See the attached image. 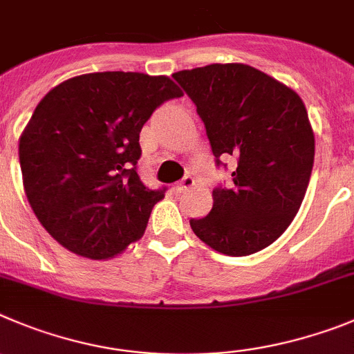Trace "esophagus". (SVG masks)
<instances>
[{
    "label": "esophagus",
    "mask_w": 354,
    "mask_h": 354,
    "mask_svg": "<svg viewBox=\"0 0 354 354\" xmlns=\"http://www.w3.org/2000/svg\"><path fill=\"white\" fill-rule=\"evenodd\" d=\"M193 186H194V179H193V177H191V175H184V179L177 183L175 189L179 191V193H184V191L191 189V187H193Z\"/></svg>",
    "instance_id": "esophagus-1"
}]
</instances>
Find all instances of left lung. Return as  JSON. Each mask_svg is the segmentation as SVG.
I'll return each mask as SVG.
<instances>
[{
	"label": "left lung",
	"mask_w": 354,
	"mask_h": 354,
	"mask_svg": "<svg viewBox=\"0 0 354 354\" xmlns=\"http://www.w3.org/2000/svg\"><path fill=\"white\" fill-rule=\"evenodd\" d=\"M196 105L217 167L233 156V186L212 191V210L191 219L214 251L248 256L275 242L302 205L314 165V133L302 98L241 63L174 73Z\"/></svg>",
	"instance_id": "left-lung-1"
}]
</instances>
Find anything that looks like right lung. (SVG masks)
<instances>
[{
  "label": "right lung",
  "mask_w": 354,
  "mask_h": 354,
  "mask_svg": "<svg viewBox=\"0 0 354 354\" xmlns=\"http://www.w3.org/2000/svg\"><path fill=\"white\" fill-rule=\"evenodd\" d=\"M183 91L168 77L102 71L41 98L19 138L22 183L38 221L68 251L105 259L147 228L165 196L137 174L142 126Z\"/></svg>",
  "instance_id": "add662e5"
}]
</instances>
